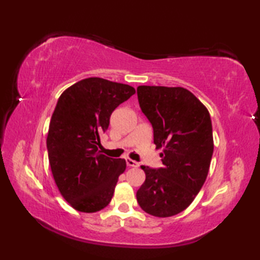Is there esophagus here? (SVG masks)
Wrapping results in <instances>:
<instances>
[{"instance_id": "1", "label": "esophagus", "mask_w": 260, "mask_h": 260, "mask_svg": "<svg viewBox=\"0 0 260 260\" xmlns=\"http://www.w3.org/2000/svg\"><path fill=\"white\" fill-rule=\"evenodd\" d=\"M126 164L129 167H139V162L131 159V158H126Z\"/></svg>"}]
</instances>
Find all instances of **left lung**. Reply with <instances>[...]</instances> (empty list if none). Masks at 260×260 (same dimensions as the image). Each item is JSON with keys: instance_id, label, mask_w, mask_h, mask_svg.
Instances as JSON below:
<instances>
[{"instance_id": "obj_1", "label": "left lung", "mask_w": 260, "mask_h": 260, "mask_svg": "<svg viewBox=\"0 0 260 260\" xmlns=\"http://www.w3.org/2000/svg\"><path fill=\"white\" fill-rule=\"evenodd\" d=\"M140 108L150 121L162 167L141 166L146 181L136 192L141 209L166 218L182 212L208 177L213 153L212 122L201 101L182 87L139 86Z\"/></svg>"}]
</instances>
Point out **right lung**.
<instances>
[{"mask_svg": "<svg viewBox=\"0 0 260 260\" xmlns=\"http://www.w3.org/2000/svg\"><path fill=\"white\" fill-rule=\"evenodd\" d=\"M134 94L132 86L87 78L58 99L48 131V157L61 196L80 212L104 209L124 173L125 159L102 155L100 138L114 109Z\"/></svg>", "mask_w": 260, "mask_h": 260, "instance_id": "right-lung-1", "label": "right lung"}]
</instances>
